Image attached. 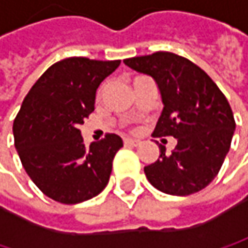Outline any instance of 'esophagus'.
<instances>
[{
    "instance_id": "esophagus-1",
    "label": "esophagus",
    "mask_w": 248,
    "mask_h": 248,
    "mask_svg": "<svg viewBox=\"0 0 248 248\" xmlns=\"http://www.w3.org/2000/svg\"><path fill=\"white\" fill-rule=\"evenodd\" d=\"M124 143L126 146H138L139 145V140H136V139H124Z\"/></svg>"
}]
</instances>
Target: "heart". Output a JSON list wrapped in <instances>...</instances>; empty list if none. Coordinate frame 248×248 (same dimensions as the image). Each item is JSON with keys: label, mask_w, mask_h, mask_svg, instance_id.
<instances>
[{"label": "heart", "mask_w": 248, "mask_h": 248, "mask_svg": "<svg viewBox=\"0 0 248 248\" xmlns=\"http://www.w3.org/2000/svg\"><path fill=\"white\" fill-rule=\"evenodd\" d=\"M105 87H106V86H105V84H103V86H102V87H100V89H99V96H100V94H102V93H103V90H105Z\"/></svg>", "instance_id": "heart-1"}]
</instances>
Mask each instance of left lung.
I'll use <instances>...</instances> for the list:
<instances>
[{
  "mask_svg": "<svg viewBox=\"0 0 248 248\" xmlns=\"http://www.w3.org/2000/svg\"><path fill=\"white\" fill-rule=\"evenodd\" d=\"M124 63L158 84L164 109L154 136L176 138L170 155L159 145L158 161L145 167L148 181L171 195L204 189L221 170L235 129L223 92L202 69L173 53L156 51Z\"/></svg>",
  "mask_w": 248,
  "mask_h": 248,
  "instance_id": "1",
  "label": "left lung"
}]
</instances>
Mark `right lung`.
<instances>
[{
  "label": "right lung",
  "instance_id": "add662e5",
  "mask_svg": "<svg viewBox=\"0 0 248 248\" xmlns=\"http://www.w3.org/2000/svg\"><path fill=\"white\" fill-rule=\"evenodd\" d=\"M121 60L69 57L50 66L27 93L14 121L16 149L31 181L48 198L78 204L100 194L124 146L108 133L84 145L78 126L94 110L96 90Z\"/></svg>",
  "mask_w": 248,
  "mask_h": 248
}]
</instances>
